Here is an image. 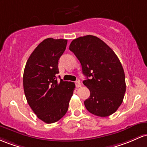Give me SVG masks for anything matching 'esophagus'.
Wrapping results in <instances>:
<instances>
[{"label": "esophagus", "mask_w": 147, "mask_h": 147, "mask_svg": "<svg viewBox=\"0 0 147 147\" xmlns=\"http://www.w3.org/2000/svg\"><path fill=\"white\" fill-rule=\"evenodd\" d=\"M75 86H76V87H77V88L82 86V84L80 83V82H75Z\"/></svg>", "instance_id": "obj_1"}]
</instances>
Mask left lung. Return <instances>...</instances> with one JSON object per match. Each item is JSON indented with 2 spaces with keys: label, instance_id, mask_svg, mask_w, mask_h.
I'll return each mask as SVG.
<instances>
[{
  "label": "left lung",
  "instance_id": "obj_1",
  "mask_svg": "<svg viewBox=\"0 0 147 147\" xmlns=\"http://www.w3.org/2000/svg\"><path fill=\"white\" fill-rule=\"evenodd\" d=\"M69 49L80 61L86 77L83 84L90 91L89 98L84 101L87 110L100 117L114 114L123 102L126 88L119 58L105 42L93 35L73 40Z\"/></svg>",
  "mask_w": 147,
  "mask_h": 147
}]
</instances>
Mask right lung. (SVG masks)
<instances>
[{
  "label": "right lung",
  "mask_w": 147,
  "mask_h": 147,
  "mask_svg": "<svg viewBox=\"0 0 147 147\" xmlns=\"http://www.w3.org/2000/svg\"><path fill=\"white\" fill-rule=\"evenodd\" d=\"M67 42L65 39L44 40L29 56L24 69L27 102L37 117L47 123L58 121L65 115L75 88L74 82L56 80L59 60Z\"/></svg>",
  "instance_id": "right-lung-1"
}]
</instances>
